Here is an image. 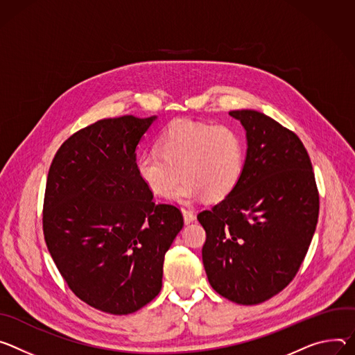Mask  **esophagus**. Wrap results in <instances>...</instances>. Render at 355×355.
Masks as SVG:
<instances>
[{"label": "esophagus", "instance_id": "1", "mask_svg": "<svg viewBox=\"0 0 355 355\" xmlns=\"http://www.w3.org/2000/svg\"><path fill=\"white\" fill-rule=\"evenodd\" d=\"M182 211H183V217H184V223H186V224H189V223L194 221L196 216H194V213H193L191 210H189V209H183Z\"/></svg>", "mask_w": 355, "mask_h": 355}]
</instances>
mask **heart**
<instances>
[{
	"instance_id": "obj_1",
	"label": "heart",
	"mask_w": 355,
	"mask_h": 355,
	"mask_svg": "<svg viewBox=\"0 0 355 355\" xmlns=\"http://www.w3.org/2000/svg\"><path fill=\"white\" fill-rule=\"evenodd\" d=\"M245 168V141L232 127L178 120L157 137V149L138 155V179L155 196H168L180 178L173 199L189 203L218 202L240 184ZM182 175H180V172Z\"/></svg>"
}]
</instances>
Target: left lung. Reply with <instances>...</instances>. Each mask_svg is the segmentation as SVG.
<instances>
[{
    "mask_svg": "<svg viewBox=\"0 0 355 355\" xmlns=\"http://www.w3.org/2000/svg\"><path fill=\"white\" fill-rule=\"evenodd\" d=\"M247 131L244 175L230 196L198 214L213 289L239 304L282 292L304 261L319 218V190L299 137L254 111H230Z\"/></svg>",
    "mask_w": 355,
    "mask_h": 355,
    "instance_id": "1",
    "label": "left lung"
}]
</instances>
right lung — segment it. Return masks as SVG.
I'll return each mask as SVG.
<instances>
[{"label":"right lung","instance_id":"right-lung-1","mask_svg":"<svg viewBox=\"0 0 355 355\" xmlns=\"http://www.w3.org/2000/svg\"><path fill=\"white\" fill-rule=\"evenodd\" d=\"M155 116L104 118L69 137L49 168L42 227L70 291L104 313L130 314L162 288L165 254L183 227L153 202L135 149Z\"/></svg>","mask_w":355,"mask_h":355}]
</instances>
